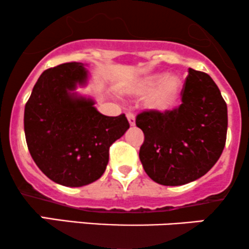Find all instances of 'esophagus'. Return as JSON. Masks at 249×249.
I'll return each instance as SVG.
<instances>
[{"label":"esophagus","mask_w":249,"mask_h":249,"mask_svg":"<svg viewBox=\"0 0 249 249\" xmlns=\"http://www.w3.org/2000/svg\"><path fill=\"white\" fill-rule=\"evenodd\" d=\"M127 121L130 123L131 126H134L136 125V117H134L133 113H127Z\"/></svg>","instance_id":"obj_1"}]
</instances>
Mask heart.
Listing matches in <instances>:
<instances>
[{"mask_svg":"<svg viewBox=\"0 0 249 249\" xmlns=\"http://www.w3.org/2000/svg\"><path fill=\"white\" fill-rule=\"evenodd\" d=\"M182 81L178 75L152 73L139 79L131 88L133 95H146L145 107L153 112H165L176 104L181 95Z\"/></svg>","mask_w":249,"mask_h":249,"instance_id":"1","label":"heart"}]
</instances>
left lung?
I'll return each instance as SVG.
<instances>
[{
  "label": "left lung",
  "instance_id": "1",
  "mask_svg": "<svg viewBox=\"0 0 249 249\" xmlns=\"http://www.w3.org/2000/svg\"><path fill=\"white\" fill-rule=\"evenodd\" d=\"M181 104L172 111H144L136 125L144 132L139 150L145 172L165 186L199 179L221 156L227 134V105L207 73L188 69Z\"/></svg>",
  "mask_w": 249,
  "mask_h": 249
}]
</instances>
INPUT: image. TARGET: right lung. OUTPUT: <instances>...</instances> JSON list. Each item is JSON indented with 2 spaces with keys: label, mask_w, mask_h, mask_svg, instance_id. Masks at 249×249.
Instances as JSON below:
<instances>
[{
  "label": "right lung",
  "mask_w": 249,
  "mask_h": 249,
  "mask_svg": "<svg viewBox=\"0 0 249 249\" xmlns=\"http://www.w3.org/2000/svg\"><path fill=\"white\" fill-rule=\"evenodd\" d=\"M89 72L71 62L39 76L24 108V133L34 161L48 178L68 187L99 179L108 148L130 127L126 117L102 115L95 101L79 96Z\"/></svg>",
  "instance_id": "right-lung-1"
}]
</instances>
